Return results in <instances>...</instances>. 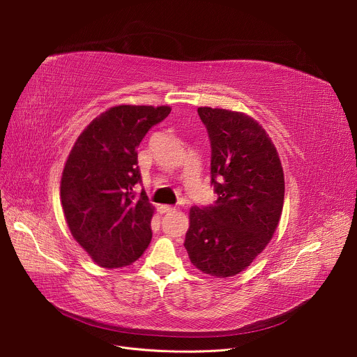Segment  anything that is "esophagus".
I'll return each instance as SVG.
<instances>
[{
	"label": "esophagus",
	"instance_id": "esophagus-1",
	"mask_svg": "<svg viewBox=\"0 0 357 357\" xmlns=\"http://www.w3.org/2000/svg\"><path fill=\"white\" fill-rule=\"evenodd\" d=\"M176 208L175 207H172V205H160L159 207V211H160V214H166V213H172V211H175Z\"/></svg>",
	"mask_w": 357,
	"mask_h": 357
}]
</instances>
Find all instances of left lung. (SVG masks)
<instances>
[{
	"label": "left lung",
	"mask_w": 357,
	"mask_h": 357,
	"mask_svg": "<svg viewBox=\"0 0 357 357\" xmlns=\"http://www.w3.org/2000/svg\"><path fill=\"white\" fill-rule=\"evenodd\" d=\"M211 142L215 205L190 210L183 246L191 264L214 278L250 266L278 229L285 178L278 150L255 119L240 111L199 107Z\"/></svg>",
	"instance_id": "obj_1"
}]
</instances>
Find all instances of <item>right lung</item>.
Here are the masks:
<instances>
[{
  "instance_id": "add662e5",
  "label": "right lung",
  "mask_w": 357,
  "mask_h": 357,
  "mask_svg": "<svg viewBox=\"0 0 357 357\" xmlns=\"http://www.w3.org/2000/svg\"><path fill=\"white\" fill-rule=\"evenodd\" d=\"M169 105H116L78 136L61 179L62 210L75 241L101 268L133 265L152 240L155 207L144 192L137 147L149 128L165 120Z\"/></svg>"
}]
</instances>
